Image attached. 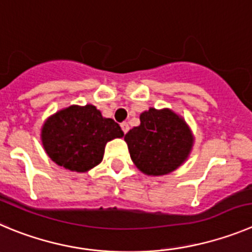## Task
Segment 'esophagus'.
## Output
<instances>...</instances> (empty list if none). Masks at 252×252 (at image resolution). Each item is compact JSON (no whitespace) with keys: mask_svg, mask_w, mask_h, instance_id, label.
I'll return each mask as SVG.
<instances>
[{"mask_svg":"<svg viewBox=\"0 0 252 252\" xmlns=\"http://www.w3.org/2000/svg\"><path fill=\"white\" fill-rule=\"evenodd\" d=\"M121 126H122V130L124 131V134L128 133V130H129V126H128V123H126V122H123V123L121 124Z\"/></svg>","mask_w":252,"mask_h":252,"instance_id":"obj_1","label":"esophagus"}]
</instances>
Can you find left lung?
Returning <instances> with one entry per match:
<instances>
[{
  "label": "left lung",
  "instance_id": "obj_1",
  "mask_svg": "<svg viewBox=\"0 0 252 252\" xmlns=\"http://www.w3.org/2000/svg\"><path fill=\"white\" fill-rule=\"evenodd\" d=\"M129 154L147 175H165L188 159L194 137L184 119L171 109L149 108L140 114V124L124 137Z\"/></svg>",
  "mask_w": 252,
  "mask_h": 252
}]
</instances>
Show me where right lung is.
Masks as SVG:
<instances>
[{"mask_svg":"<svg viewBox=\"0 0 252 252\" xmlns=\"http://www.w3.org/2000/svg\"><path fill=\"white\" fill-rule=\"evenodd\" d=\"M124 135L118 123L92 104L70 105L51 115L41 129L49 158L60 166L86 173L103 160L109 140Z\"/></svg>","mask_w":252,"mask_h":252,"instance_id":"1","label":"right lung"}]
</instances>
